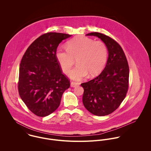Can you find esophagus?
<instances>
[{"label": "esophagus", "mask_w": 151, "mask_h": 151, "mask_svg": "<svg viewBox=\"0 0 151 151\" xmlns=\"http://www.w3.org/2000/svg\"><path fill=\"white\" fill-rule=\"evenodd\" d=\"M78 85V84L77 83H75V82H71L70 84V86L71 87H76Z\"/></svg>", "instance_id": "1"}]
</instances>
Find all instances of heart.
Wrapping results in <instances>:
<instances>
[{
	"instance_id": "obj_1",
	"label": "heart",
	"mask_w": 151,
	"mask_h": 151,
	"mask_svg": "<svg viewBox=\"0 0 151 151\" xmlns=\"http://www.w3.org/2000/svg\"><path fill=\"white\" fill-rule=\"evenodd\" d=\"M67 48L58 47L56 58L63 71H69L76 58L77 65L71 70L68 76L74 80H80L89 74L94 76L104 68L108 60V50L102 41H94L84 36H78L68 41Z\"/></svg>"
}]
</instances>
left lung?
<instances>
[{"label":"left lung","instance_id":"left-lung-1","mask_svg":"<svg viewBox=\"0 0 151 151\" xmlns=\"http://www.w3.org/2000/svg\"><path fill=\"white\" fill-rule=\"evenodd\" d=\"M86 35L98 37L108 48L104 70L96 78L81 84L85 108L94 115L104 116L116 110L124 99L129 88V67L122 47L114 40L99 32Z\"/></svg>","mask_w":151,"mask_h":151}]
</instances>
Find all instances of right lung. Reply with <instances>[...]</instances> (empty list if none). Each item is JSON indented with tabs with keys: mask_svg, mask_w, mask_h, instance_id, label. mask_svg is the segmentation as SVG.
Instances as JSON below:
<instances>
[{
	"mask_svg": "<svg viewBox=\"0 0 151 151\" xmlns=\"http://www.w3.org/2000/svg\"><path fill=\"white\" fill-rule=\"evenodd\" d=\"M71 35L48 32L35 40L22 56L18 89L22 101L35 115L45 117L60 105L70 83L56 58L59 43Z\"/></svg>",
	"mask_w": 151,
	"mask_h": 151,
	"instance_id": "1",
	"label": "right lung"
}]
</instances>
